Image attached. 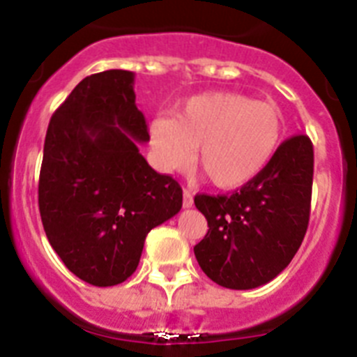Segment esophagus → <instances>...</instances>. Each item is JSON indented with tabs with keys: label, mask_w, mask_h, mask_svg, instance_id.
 I'll return each instance as SVG.
<instances>
[{
	"label": "esophagus",
	"mask_w": 357,
	"mask_h": 357,
	"mask_svg": "<svg viewBox=\"0 0 357 357\" xmlns=\"http://www.w3.org/2000/svg\"><path fill=\"white\" fill-rule=\"evenodd\" d=\"M182 206H184L185 209L193 206V193H191L189 189H184V193H182Z\"/></svg>",
	"instance_id": "obj_1"
}]
</instances>
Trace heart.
Returning <instances> with one entry per match:
<instances>
[{
  "label": "heart",
  "mask_w": 357,
  "mask_h": 357,
  "mask_svg": "<svg viewBox=\"0 0 357 357\" xmlns=\"http://www.w3.org/2000/svg\"><path fill=\"white\" fill-rule=\"evenodd\" d=\"M284 132L279 107L241 93L216 91L188 98L173 118L150 123L151 157L162 172L195 159L216 188L248 184L273 159Z\"/></svg>",
  "instance_id": "heart-1"
}]
</instances>
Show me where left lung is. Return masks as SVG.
Segmentation results:
<instances>
[{
    "instance_id": "left-lung-1",
    "label": "left lung",
    "mask_w": 357,
    "mask_h": 357,
    "mask_svg": "<svg viewBox=\"0 0 357 357\" xmlns=\"http://www.w3.org/2000/svg\"><path fill=\"white\" fill-rule=\"evenodd\" d=\"M313 164L311 139L293 135L241 189L195 197L209 227L195 245V255L211 280L223 288L252 289L291 263L307 230Z\"/></svg>"
}]
</instances>
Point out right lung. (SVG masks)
Wrapping results in <instances>:
<instances>
[{"mask_svg": "<svg viewBox=\"0 0 357 357\" xmlns=\"http://www.w3.org/2000/svg\"><path fill=\"white\" fill-rule=\"evenodd\" d=\"M150 141L134 73L85 77L55 110L44 139L39 211L62 263L93 286L121 284L146 234L182 207V188L139 153Z\"/></svg>", "mask_w": 357, "mask_h": 357, "instance_id": "right-lung-1", "label": "right lung"}]
</instances>
